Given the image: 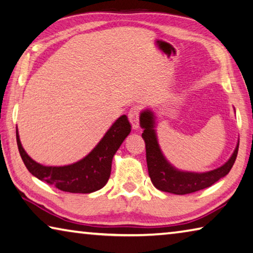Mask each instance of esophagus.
<instances>
[{"instance_id": "34e87169", "label": "esophagus", "mask_w": 253, "mask_h": 253, "mask_svg": "<svg viewBox=\"0 0 253 253\" xmlns=\"http://www.w3.org/2000/svg\"><path fill=\"white\" fill-rule=\"evenodd\" d=\"M139 113L140 111L138 108H132L129 113H127V117H129V121L132 126V129L138 130L139 129Z\"/></svg>"}]
</instances>
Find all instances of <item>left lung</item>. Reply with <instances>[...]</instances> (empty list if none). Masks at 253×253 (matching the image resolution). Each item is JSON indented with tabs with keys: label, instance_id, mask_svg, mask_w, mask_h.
<instances>
[{
	"label": "left lung",
	"instance_id": "1",
	"mask_svg": "<svg viewBox=\"0 0 253 253\" xmlns=\"http://www.w3.org/2000/svg\"><path fill=\"white\" fill-rule=\"evenodd\" d=\"M140 126L143 129L142 138L145 143L149 176L154 187L161 191L188 194L211 187L229 173L237 159L239 141L229 160L216 169L207 172L180 170L168 161L162 152L157 134V115L151 109L141 111Z\"/></svg>",
	"mask_w": 253,
	"mask_h": 253
}]
</instances>
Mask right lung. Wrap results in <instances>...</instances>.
<instances>
[{
  "instance_id": "obj_1",
  "label": "right lung",
  "mask_w": 253,
  "mask_h": 253,
  "mask_svg": "<svg viewBox=\"0 0 253 253\" xmlns=\"http://www.w3.org/2000/svg\"><path fill=\"white\" fill-rule=\"evenodd\" d=\"M131 132L126 115L115 120L99 143L81 160L68 166H43L34 161L22 147L16 127V142L26 169L39 180L70 193H92L104 187L111 174L115 152Z\"/></svg>"
}]
</instances>
